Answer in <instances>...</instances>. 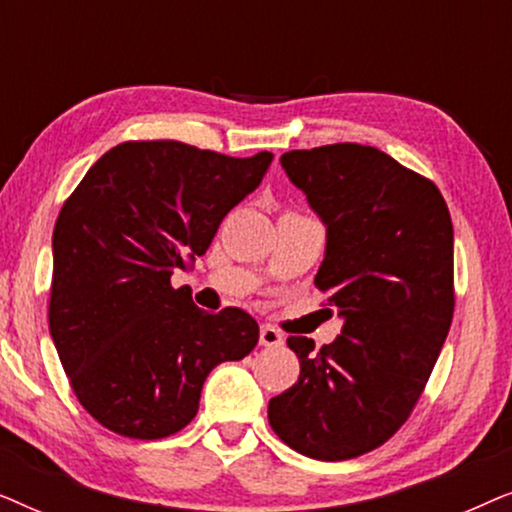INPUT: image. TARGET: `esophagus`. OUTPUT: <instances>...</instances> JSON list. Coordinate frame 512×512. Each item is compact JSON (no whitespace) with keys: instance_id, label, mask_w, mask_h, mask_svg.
<instances>
[{"instance_id":"1","label":"esophagus","mask_w":512,"mask_h":512,"mask_svg":"<svg viewBox=\"0 0 512 512\" xmlns=\"http://www.w3.org/2000/svg\"><path fill=\"white\" fill-rule=\"evenodd\" d=\"M284 342V338H282V333L277 331V328H272V326H261V345L263 347H279Z\"/></svg>"}]
</instances>
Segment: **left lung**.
Masks as SVG:
<instances>
[{"label": "left lung", "mask_w": 512, "mask_h": 512, "mask_svg": "<svg viewBox=\"0 0 512 512\" xmlns=\"http://www.w3.org/2000/svg\"><path fill=\"white\" fill-rule=\"evenodd\" d=\"M326 226L314 284L342 331L286 340L298 382L270 398L272 431L321 461L366 454L410 417L454 312V233L443 195L375 146L328 144L279 158ZM331 312V310H328Z\"/></svg>", "instance_id": "left-lung-1"}]
</instances>
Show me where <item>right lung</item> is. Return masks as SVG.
<instances>
[{
    "label": "right lung",
    "mask_w": 512,
    "mask_h": 512,
    "mask_svg": "<svg viewBox=\"0 0 512 512\" xmlns=\"http://www.w3.org/2000/svg\"><path fill=\"white\" fill-rule=\"evenodd\" d=\"M270 163L268 151L230 158L170 139L125 142L62 205L48 326L76 398L109 431H181L212 368L256 347L251 314L200 310L170 277L205 254Z\"/></svg>",
    "instance_id": "right-lung-1"
}]
</instances>
